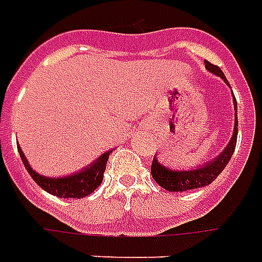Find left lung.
I'll use <instances>...</instances> for the list:
<instances>
[{"mask_svg": "<svg viewBox=\"0 0 262 262\" xmlns=\"http://www.w3.org/2000/svg\"><path fill=\"white\" fill-rule=\"evenodd\" d=\"M206 69L214 74L217 77H221L228 85V79L223 75L222 69L219 67H214L210 62L204 60ZM233 107H235V126H233V135L230 138L229 143L226 145V148L222 150L221 154L216 158L210 159L209 162H204L203 165L193 168V169H172L165 165H162L158 161L157 157H154V162L150 167V172L154 180L158 183L162 188H165L168 191H187V190H194V188H202L206 187L210 183H213L217 176L225 169L228 165V162L233 155V150L236 146V139H238V105H236V98L233 95Z\"/></svg>", "mask_w": 262, "mask_h": 262, "instance_id": "obj_1", "label": "left lung"}]
</instances>
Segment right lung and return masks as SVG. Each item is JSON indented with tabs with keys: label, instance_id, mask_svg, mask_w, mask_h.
<instances>
[{
	"label": "right lung",
	"instance_id": "obj_1",
	"mask_svg": "<svg viewBox=\"0 0 262 262\" xmlns=\"http://www.w3.org/2000/svg\"><path fill=\"white\" fill-rule=\"evenodd\" d=\"M17 148H18V154L21 157L24 167L30 174V177L36 181V184L41 187L45 191L53 194L56 197H60V199H82V197H86L93 193L95 188L103 183L105 164L108 161L110 154L113 152V150L104 152L103 155H100L91 164H88L86 167L79 171H75L71 176L45 177L30 167V164L18 143H17Z\"/></svg>",
	"mask_w": 262,
	"mask_h": 262
}]
</instances>
